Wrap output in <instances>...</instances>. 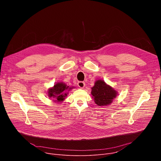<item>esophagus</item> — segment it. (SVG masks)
Listing matches in <instances>:
<instances>
[{
    "instance_id": "1",
    "label": "esophagus",
    "mask_w": 161,
    "mask_h": 161,
    "mask_svg": "<svg viewBox=\"0 0 161 161\" xmlns=\"http://www.w3.org/2000/svg\"><path fill=\"white\" fill-rule=\"evenodd\" d=\"M78 85L80 88H83L85 86V83L83 81H78Z\"/></svg>"
}]
</instances>
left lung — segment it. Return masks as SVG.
Listing matches in <instances>:
<instances>
[{"label":"left lung","instance_id":"obj_1","mask_svg":"<svg viewBox=\"0 0 161 161\" xmlns=\"http://www.w3.org/2000/svg\"><path fill=\"white\" fill-rule=\"evenodd\" d=\"M91 94L95 103L99 106H107L111 104L117 97V92L107 85L103 80H97L94 86L92 87Z\"/></svg>","mask_w":161,"mask_h":161}]
</instances>
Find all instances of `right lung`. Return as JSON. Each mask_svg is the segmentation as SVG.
<instances>
[{
	"mask_svg": "<svg viewBox=\"0 0 161 161\" xmlns=\"http://www.w3.org/2000/svg\"><path fill=\"white\" fill-rule=\"evenodd\" d=\"M73 87H69L64 83L63 82L57 83L54 86L50 88L48 91V95L49 97L55 98L54 101L62 102L65 99L68 93H66V91H69Z\"/></svg>",
	"mask_w": 161,
	"mask_h": 161,
	"instance_id": "add662e5",
	"label": "right lung"
}]
</instances>
